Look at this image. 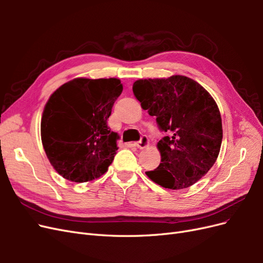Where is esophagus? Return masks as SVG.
Segmentation results:
<instances>
[{
    "mask_svg": "<svg viewBox=\"0 0 263 263\" xmlns=\"http://www.w3.org/2000/svg\"><path fill=\"white\" fill-rule=\"evenodd\" d=\"M135 145H136V147L139 148V149H144L149 145V139H148L147 136H141L140 140L137 141Z\"/></svg>",
    "mask_w": 263,
    "mask_h": 263,
    "instance_id": "1",
    "label": "esophagus"
}]
</instances>
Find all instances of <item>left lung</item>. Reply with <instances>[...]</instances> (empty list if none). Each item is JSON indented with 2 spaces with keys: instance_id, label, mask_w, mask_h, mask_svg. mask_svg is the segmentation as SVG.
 <instances>
[{
  "instance_id": "left-lung-1",
  "label": "left lung",
  "mask_w": 263,
  "mask_h": 263,
  "mask_svg": "<svg viewBox=\"0 0 263 263\" xmlns=\"http://www.w3.org/2000/svg\"><path fill=\"white\" fill-rule=\"evenodd\" d=\"M133 92L159 129L168 133L158 142L161 163L147 171L165 189L183 190L204 177L218 157L222 127L216 102L204 87L184 76L145 79Z\"/></svg>"
}]
</instances>
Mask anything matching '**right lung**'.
I'll return each instance as SVG.
<instances>
[{
	"label": "right lung",
	"mask_w": 263,
	"mask_h": 263,
	"mask_svg": "<svg viewBox=\"0 0 263 263\" xmlns=\"http://www.w3.org/2000/svg\"><path fill=\"white\" fill-rule=\"evenodd\" d=\"M122 92L118 79L78 78L51 94L42 117V141L61 177L82 183L107 171L119 139L107 119Z\"/></svg>",
	"instance_id": "1"
}]
</instances>
